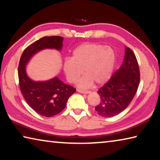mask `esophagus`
Here are the masks:
<instances>
[{
  "mask_svg": "<svg viewBox=\"0 0 160 160\" xmlns=\"http://www.w3.org/2000/svg\"><path fill=\"white\" fill-rule=\"evenodd\" d=\"M78 92L80 93H82V94H89L90 93V91H88V90H78Z\"/></svg>",
  "mask_w": 160,
  "mask_h": 160,
  "instance_id": "obj_1",
  "label": "esophagus"
}]
</instances>
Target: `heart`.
Masks as SVG:
<instances>
[{
	"instance_id": "1",
	"label": "heart",
	"mask_w": 160,
	"mask_h": 160,
	"mask_svg": "<svg viewBox=\"0 0 160 160\" xmlns=\"http://www.w3.org/2000/svg\"><path fill=\"white\" fill-rule=\"evenodd\" d=\"M113 48L104 45L85 43L72 51V57L63 62V68L67 80L75 82L83 71L85 75L78 81L80 88H88L94 84H103L109 79L115 65Z\"/></svg>"
}]
</instances>
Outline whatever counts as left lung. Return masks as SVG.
Returning a JSON list of instances; mask_svg holds the SVG:
<instances>
[{"mask_svg": "<svg viewBox=\"0 0 160 160\" xmlns=\"http://www.w3.org/2000/svg\"><path fill=\"white\" fill-rule=\"evenodd\" d=\"M140 83L138 63L134 53L125 47L121 67L97 92L101 101L95 111L103 117L110 118L125 110L133 99Z\"/></svg>", "mask_w": 160, "mask_h": 160, "instance_id": "8db88e82", "label": "left lung"}]
</instances>
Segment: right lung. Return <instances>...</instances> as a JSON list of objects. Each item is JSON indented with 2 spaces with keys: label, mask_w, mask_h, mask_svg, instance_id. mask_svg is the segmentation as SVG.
<instances>
[{
  "label": "right lung",
  "mask_w": 160,
  "mask_h": 160,
  "mask_svg": "<svg viewBox=\"0 0 160 160\" xmlns=\"http://www.w3.org/2000/svg\"><path fill=\"white\" fill-rule=\"evenodd\" d=\"M63 38L44 37L26 48L22 54L18 66L20 89L29 106L46 117H51L62 112L69 97L76 90L66 85L57 77L45 81H35L28 76L26 66L35 54L44 49L61 51Z\"/></svg>",
  "instance_id": "add662e5"
}]
</instances>
